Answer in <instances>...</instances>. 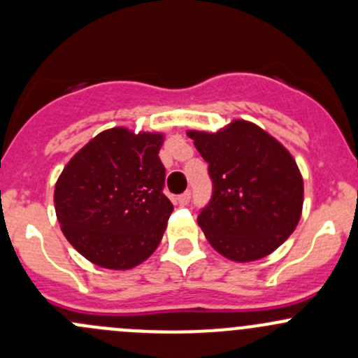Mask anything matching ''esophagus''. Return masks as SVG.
<instances>
[{
	"label": "esophagus",
	"instance_id": "1",
	"mask_svg": "<svg viewBox=\"0 0 358 358\" xmlns=\"http://www.w3.org/2000/svg\"><path fill=\"white\" fill-rule=\"evenodd\" d=\"M176 202H178L180 206H187L190 202V192H183L180 194L178 197H176Z\"/></svg>",
	"mask_w": 358,
	"mask_h": 358
}]
</instances>
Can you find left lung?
Returning a JSON list of instances; mask_svg holds the SVG:
<instances>
[{
  "label": "left lung",
  "mask_w": 358,
  "mask_h": 358,
  "mask_svg": "<svg viewBox=\"0 0 358 358\" xmlns=\"http://www.w3.org/2000/svg\"><path fill=\"white\" fill-rule=\"evenodd\" d=\"M213 180L197 223L213 249L237 263L272 255L298 227L303 176L289 150L246 119L218 131L189 129Z\"/></svg>",
  "instance_id": "left-lung-1"
}]
</instances>
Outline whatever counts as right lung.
<instances>
[{"instance_id":"1","label":"right lung","mask_w":358,"mask_h":358,"mask_svg":"<svg viewBox=\"0 0 358 358\" xmlns=\"http://www.w3.org/2000/svg\"><path fill=\"white\" fill-rule=\"evenodd\" d=\"M162 131L103 129L78 150L55 183L57 220L93 265L129 270L156 251L173 204L162 194Z\"/></svg>"}]
</instances>
